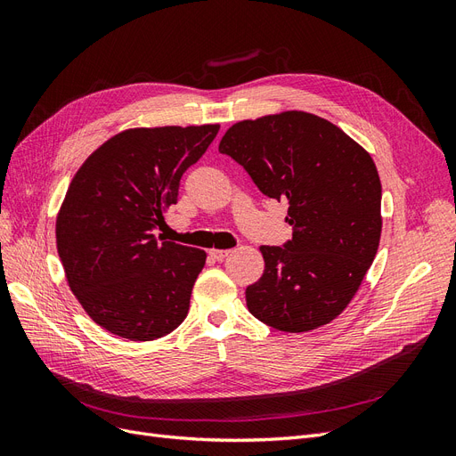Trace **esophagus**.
<instances>
[{
	"instance_id": "1",
	"label": "esophagus",
	"mask_w": 456,
	"mask_h": 456,
	"mask_svg": "<svg viewBox=\"0 0 456 456\" xmlns=\"http://www.w3.org/2000/svg\"><path fill=\"white\" fill-rule=\"evenodd\" d=\"M230 253H232V251H228V249H211V251H209V255H211L215 260H224Z\"/></svg>"
}]
</instances>
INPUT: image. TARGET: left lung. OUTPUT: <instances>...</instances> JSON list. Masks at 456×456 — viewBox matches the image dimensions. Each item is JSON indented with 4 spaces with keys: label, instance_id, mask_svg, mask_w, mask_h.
Masks as SVG:
<instances>
[{
    "label": "left lung",
    "instance_id": "obj_1",
    "mask_svg": "<svg viewBox=\"0 0 456 456\" xmlns=\"http://www.w3.org/2000/svg\"><path fill=\"white\" fill-rule=\"evenodd\" d=\"M262 194L287 200L293 240L262 245V278L247 287L249 312L285 333L338 317L375 260L382 186L369 151L333 123L298 110L233 123L218 144Z\"/></svg>",
    "mask_w": 456,
    "mask_h": 456
}]
</instances>
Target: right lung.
Returning <instances> with one entry per match:
<instances>
[{
    "label": "right lung",
    "mask_w": 456,
    "mask_h": 456,
    "mask_svg": "<svg viewBox=\"0 0 456 456\" xmlns=\"http://www.w3.org/2000/svg\"><path fill=\"white\" fill-rule=\"evenodd\" d=\"M218 129H126L74 175L57 215V249L68 287L108 333L144 342L184 322L207 255L163 241L154 230Z\"/></svg>",
    "instance_id": "1"
}]
</instances>
